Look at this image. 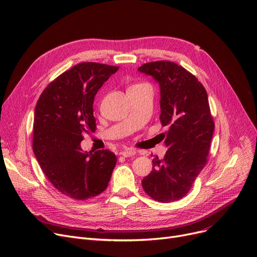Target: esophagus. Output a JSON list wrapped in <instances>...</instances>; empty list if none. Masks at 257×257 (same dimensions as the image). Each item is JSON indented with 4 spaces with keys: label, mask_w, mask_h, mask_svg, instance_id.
Instances as JSON below:
<instances>
[{
    "label": "esophagus",
    "mask_w": 257,
    "mask_h": 257,
    "mask_svg": "<svg viewBox=\"0 0 257 257\" xmlns=\"http://www.w3.org/2000/svg\"><path fill=\"white\" fill-rule=\"evenodd\" d=\"M136 153H137V151L132 148H128L126 150L120 151V155L124 156V158H130V156L136 155Z\"/></svg>",
    "instance_id": "obj_1"
}]
</instances>
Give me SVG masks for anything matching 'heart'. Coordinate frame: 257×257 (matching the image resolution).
Listing matches in <instances>:
<instances>
[{"label":"heart","mask_w":257,"mask_h":257,"mask_svg":"<svg viewBox=\"0 0 257 257\" xmlns=\"http://www.w3.org/2000/svg\"><path fill=\"white\" fill-rule=\"evenodd\" d=\"M139 85H144V84H136V85H133V86H139Z\"/></svg>","instance_id":"heart-1"}]
</instances>
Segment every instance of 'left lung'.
Here are the masks:
<instances>
[{
    "label": "left lung",
    "mask_w": 257,
    "mask_h": 257,
    "mask_svg": "<svg viewBox=\"0 0 257 257\" xmlns=\"http://www.w3.org/2000/svg\"><path fill=\"white\" fill-rule=\"evenodd\" d=\"M139 71L151 75L161 88V124L168 130L165 158L152 160V171L142 186L151 198L170 203L184 197L208 162L214 131L203 84L184 67L170 61L150 62Z\"/></svg>",
    "instance_id": "8db88e82"
}]
</instances>
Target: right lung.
Listing matches in <instances>:
<instances>
[{"mask_svg": "<svg viewBox=\"0 0 257 257\" xmlns=\"http://www.w3.org/2000/svg\"><path fill=\"white\" fill-rule=\"evenodd\" d=\"M117 66L80 63L52 81L39 98L32 149L48 181L62 194L86 200L106 190L116 165L109 150L83 152L85 132L96 129L93 99Z\"/></svg>", "mask_w": 257, "mask_h": 257, "instance_id": "obj_1", "label": "right lung"}]
</instances>
